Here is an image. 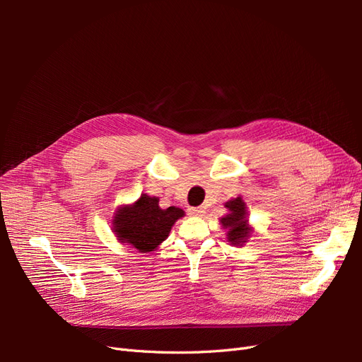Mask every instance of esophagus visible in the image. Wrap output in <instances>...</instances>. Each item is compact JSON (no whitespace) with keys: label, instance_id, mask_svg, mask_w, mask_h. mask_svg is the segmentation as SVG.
I'll use <instances>...</instances> for the list:
<instances>
[{"label":"esophagus","instance_id":"esophagus-1","mask_svg":"<svg viewBox=\"0 0 362 362\" xmlns=\"http://www.w3.org/2000/svg\"><path fill=\"white\" fill-rule=\"evenodd\" d=\"M189 213L192 216H202L205 213V210L202 206H192V208H189Z\"/></svg>","mask_w":362,"mask_h":362}]
</instances>
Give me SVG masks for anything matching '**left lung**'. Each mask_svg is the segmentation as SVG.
Listing matches in <instances>:
<instances>
[{
    "label": "left lung",
    "instance_id": "obj_1",
    "mask_svg": "<svg viewBox=\"0 0 362 362\" xmlns=\"http://www.w3.org/2000/svg\"><path fill=\"white\" fill-rule=\"evenodd\" d=\"M229 214L222 218V226L228 228V242L233 245H242L249 235V228L246 221V206L242 198H235L225 205Z\"/></svg>",
    "mask_w": 362,
    "mask_h": 362
}]
</instances>
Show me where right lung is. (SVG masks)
I'll list each match as a JSON object with an SVG mask.
<instances>
[{
	"instance_id": "obj_1",
	"label": "right lung",
	"mask_w": 362,
	"mask_h": 362,
	"mask_svg": "<svg viewBox=\"0 0 362 362\" xmlns=\"http://www.w3.org/2000/svg\"><path fill=\"white\" fill-rule=\"evenodd\" d=\"M182 216L181 208L161 210L157 198L144 193L134 205L119 208L113 229L122 243L133 245L139 252H152L168 238L170 228Z\"/></svg>"
}]
</instances>
